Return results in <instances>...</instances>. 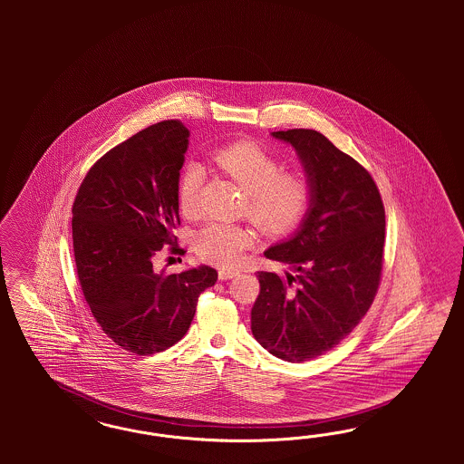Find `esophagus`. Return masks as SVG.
Segmentation results:
<instances>
[{"label":"esophagus","mask_w":464,"mask_h":464,"mask_svg":"<svg viewBox=\"0 0 464 464\" xmlns=\"http://www.w3.org/2000/svg\"><path fill=\"white\" fill-rule=\"evenodd\" d=\"M238 274V270H229V268H223V270H219V279H221V281H229V279L237 277Z\"/></svg>","instance_id":"34e87169"}]
</instances>
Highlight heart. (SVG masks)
I'll return each mask as SVG.
<instances>
[{
  "mask_svg": "<svg viewBox=\"0 0 464 464\" xmlns=\"http://www.w3.org/2000/svg\"><path fill=\"white\" fill-rule=\"evenodd\" d=\"M212 163L245 190L243 212L268 235L295 229L308 212L311 182L303 171H284L276 156L255 140H235L216 148ZM202 169L190 163L182 169L177 197L185 216H196ZM253 245L250 229L227 223H209L196 235V252L202 260L233 267Z\"/></svg>",
  "mask_w": 464,
  "mask_h": 464,
  "instance_id": "obj_1",
  "label": "heart"
}]
</instances>
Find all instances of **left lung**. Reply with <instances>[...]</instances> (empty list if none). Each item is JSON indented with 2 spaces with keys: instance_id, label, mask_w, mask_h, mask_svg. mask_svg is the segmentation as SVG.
I'll list each match as a JSON object with an SVG mask.
<instances>
[{
  "instance_id": "left-lung-1",
  "label": "left lung",
  "mask_w": 464,
  "mask_h": 464,
  "mask_svg": "<svg viewBox=\"0 0 464 464\" xmlns=\"http://www.w3.org/2000/svg\"><path fill=\"white\" fill-rule=\"evenodd\" d=\"M272 136L295 148L313 194L295 237L264 253L293 272H256L252 334L272 355L304 362L332 351L371 308L382 268L384 206L369 171L322 132Z\"/></svg>"
}]
</instances>
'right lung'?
Wrapping results in <instances>:
<instances>
[{"label":"right lung","instance_id":"1","mask_svg":"<svg viewBox=\"0 0 464 464\" xmlns=\"http://www.w3.org/2000/svg\"><path fill=\"white\" fill-rule=\"evenodd\" d=\"M180 121L146 127L88 169L72 204V250L84 301L107 337L138 355L167 351L187 334L197 299L218 281L208 266L155 272L179 248L177 185L188 146Z\"/></svg>","mask_w":464,"mask_h":464}]
</instances>
